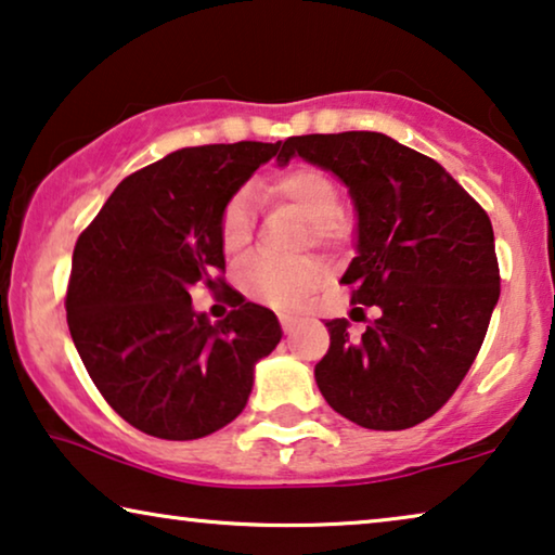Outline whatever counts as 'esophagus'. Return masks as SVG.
I'll return each instance as SVG.
<instances>
[{
	"label": "esophagus",
	"instance_id": "1",
	"mask_svg": "<svg viewBox=\"0 0 555 555\" xmlns=\"http://www.w3.org/2000/svg\"><path fill=\"white\" fill-rule=\"evenodd\" d=\"M279 322H281V330H284L286 334H292L296 326H299L301 319L296 314H279Z\"/></svg>",
	"mask_w": 555,
	"mask_h": 555
}]
</instances>
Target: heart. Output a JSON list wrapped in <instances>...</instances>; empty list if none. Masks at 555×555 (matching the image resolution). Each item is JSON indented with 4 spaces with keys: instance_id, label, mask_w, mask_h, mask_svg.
<instances>
[{
    "instance_id": "heart-1",
    "label": "heart",
    "mask_w": 555,
    "mask_h": 555,
    "mask_svg": "<svg viewBox=\"0 0 555 555\" xmlns=\"http://www.w3.org/2000/svg\"><path fill=\"white\" fill-rule=\"evenodd\" d=\"M271 191L281 201L294 206L309 221L311 238L317 244H332L347 236L349 221L337 208V185L324 170L314 166H292L279 173ZM251 238V214L248 193H236L225 203L221 216V244L225 251H238ZM324 269L311 259L281 261L274 256H254L244 263L238 281L251 299L267 301L271 307H294L322 284Z\"/></svg>"
}]
</instances>
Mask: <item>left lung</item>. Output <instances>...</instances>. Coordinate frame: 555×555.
Segmentation results:
<instances>
[{
	"mask_svg": "<svg viewBox=\"0 0 555 555\" xmlns=\"http://www.w3.org/2000/svg\"><path fill=\"white\" fill-rule=\"evenodd\" d=\"M296 155L345 183L357 229L341 284L357 309H379L359 339L347 319L326 322L319 392L366 430H408L450 400L480 352L501 296L493 225L440 163L385 132L288 138L279 166Z\"/></svg>",
	"mask_w": 555,
	"mask_h": 555,
	"instance_id": "8db88e82",
	"label": "left lung"
}]
</instances>
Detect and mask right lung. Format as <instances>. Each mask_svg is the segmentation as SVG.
Listing matches in <instances>:
<instances>
[{"instance_id":"add662e5","label":"right lung","mask_w":555,"mask_h":555,"mask_svg":"<svg viewBox=\"0 0 555 555\" xmlns=\"http://www.w3.org/2000/svg\"><path fill=\"white\" fill-rule=\"evenodd\" d=\"M281 143L181 147L125 178L77 238L67 324L107 404L160 440H198L244 412L276 314L241 301L223 322L191 288L225 269L221 216Z\"/></svg>"}]
</instances>
